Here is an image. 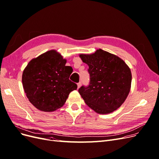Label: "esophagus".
I'll use <instances>...</instances> for the list:
<instances>
[{
  "label": "esophagus",
  "mask_w": 159,
  "mask_h": 159,
  "mask_svg": "<svg viewBox=\"0 0 159 159\" xmlns=\"http://www.w3.org/2000/svg\"><path fill=\"white\" fill-rule=\"evenodd\" d=\"M81 84H82V83H81L80 82H79V83H77V88H78V89L81 86Z\"/></svg>",
  "instance_id": "1"
}]
</instances>
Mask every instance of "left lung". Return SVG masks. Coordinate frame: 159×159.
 I'll use <instances>...</instances> for the list:
<instances>
[{"label":"left lung","mask_w":159,"mask_h":159,"mask_svg":"<svg viewBox=\"0 0 159 159\" xmlns=\"http://www.w3.org/2000/svg\"><path fill=\"white\" fill-rule=\"evenodd\" d=\"M80 57L89 66V83L79 89L86 104L101 114L118 109L130 92L132 75L128 66L118 57L102 49Z\"/></svg>","instance_id":"1"}]
</instances>
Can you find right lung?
<instances>
[{
    "mask_svg": "<svg viewBox=\"0 0 159 159\" xmlns=\"http://www.w3.org/2000/svg\"><path fill=\"white\" fill-rule=\"evenodd\" d=\"M66 60L56 51H47L32 59L23 73L22 82L29 101L43 112L62 107L77 85L69 78L73 72Z\"/></svg>",
    "mask_w": 159,
    "mask_h": 159,
    "instance_id": "1",
    "label": "right lung"
}]
</instances>
